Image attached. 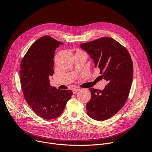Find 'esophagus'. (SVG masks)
I'll return each instance as SVG.
<instances>
[{
    "label": "esophagus",
    "instance_id": "1",
    "mask_svg": "<svg viewBox=\"0 0 152 152\" xmlns=\"http://www.w3.org/2000/svg\"><path fill=\"white\" fill-rule=\"evenodd\" d=\"M80 90V88H74L73 90V94H76L77 91H79Z\"/></svg>",
    "mask_w": 152,
    "mask_h": 152
}]
</instances>
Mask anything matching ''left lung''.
<instances>
[{"instance_id":"8db88e82","label":"left lung","mask_w":152,"mask_h":152,"mask_svg":"<svg viewBox=\"0 0 152 152\" xmlns=\"http://www.w3.org/2000/svg\"><path fill=\"white\" fill-rule=\"evenodd\" d=\"M80 47L93 59L100 76L107 82L105 88H90L91 99L86 103L88 115L103 121L117 114L125 104L131 90L133 62L127 50L110 37L82 43Z\"/></svg>"}]
</instances>
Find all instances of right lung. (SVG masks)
<instances>
[{
  "label": "right lung",
  "mask_w": 152,
  "mask_h": 152,
  "mask_svg": "<svg viewBox=\"0 0 152 152\" xmlns=\"http://www.w3.org/2000/svg\"><path fill=\"white\" fill-rule=\"evenodd\" d=\"M62 42L46 35L38 39L21 61L20 77L24 97L32 110L46 120L62 113L73 92L58 90L50 85L54 73L55 50Z\"/></svg>",
  "instance_id": "1"
}]
</instances>
